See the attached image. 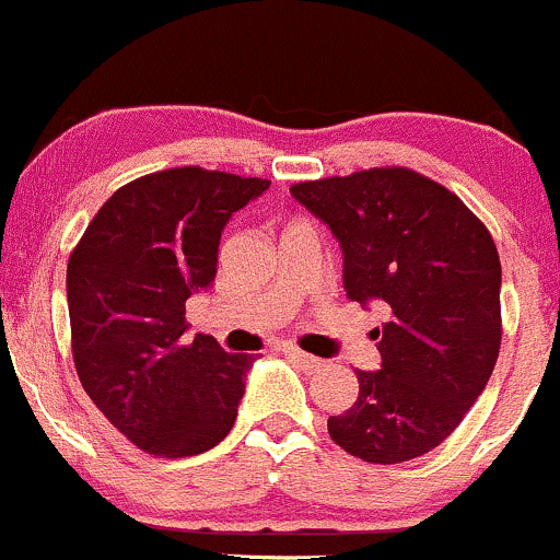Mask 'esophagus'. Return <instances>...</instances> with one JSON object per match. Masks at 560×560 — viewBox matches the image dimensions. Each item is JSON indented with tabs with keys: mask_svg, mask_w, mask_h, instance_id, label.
Here are the masks:
<instances>
[{
	"mask_svg": "<svg viewBox=\"0 0 560 560\" xmlns=\"http://www.w3.org/2000/svg\"><path fill=\"white\" fill-rule=\"evenodd\" d=\"M282 352H285L291 360H296V363L302 365V369H306V371H317L323 365L320 358H315V354L299 350L296 345H282Z\"/></svg>",
	"mask_w": 560,
	"mask_h": 560,
	"instance_id": "obj_1",
	"label": "esophagus"
}]
</instances>
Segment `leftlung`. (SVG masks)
<instances>
[{"label":"left lung","mask_w":560,"mask_h":560,"mask_svg":"<svg viewBox=\"0 0 560 560\" xmlns=\"http://www.w3.org/2000/svg\"><path fill=\"white\" fill-rule=\"evenodd\" d=\"M345 254L352 302H378L382 369L328 419L336 446L371 465L417 459L465 419L502 345L494 237L454 191L411 167H369L291 186Z\"/></svg>","instance_id":"1"}]
</instances>
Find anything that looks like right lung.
Returning a JSON list of instances; mask_svg holds the SVG:
<instances>
[{
  "instance_id": "right-lung-1",
  "label": "right lung",
  "mask_w": 560,
  "mask_h": 560,
  "mask_svg": "<svg viewBox=\"0 0 560 560\" xmlns=\"http://www.w3.org/2000/svg\"><path fill=\"white\" fill-rule=\"evenodd\" d=\"M267 178L186 165L119 186L66 267L82 387L133 446L165 459L226 438L254 358L186 341V299L215 280L221 230Z\"/></svg>"
}]
</instances>
